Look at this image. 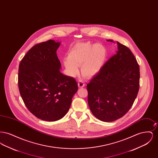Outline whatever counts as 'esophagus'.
Listing matches in <instances>:
<instances>
[{
    "label": "esophagus",
    "instance_id": "esophagus-1",
    "mask_svg": "<svg viewBox=\"0 0 158 158\" xmlns=\"http://www.w3.org/2000/svg\"><path fill=\"white\" fill-rule=\"evenodd\" d=\"M78 86L79 88H83L85 86V83L83 82L82 81H79L78 82Z\"/></svg>",
    "mask_w": 158,
    "mask_h": 158
}]
</instances>
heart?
Here are the masks:
<instances>
[{
    "instance_id": "b5f03b06",
    "label": "heart",
    "mask_w": 158,
    "mask_h": 158,
    "mask_svg": "<svg viewBox=\"0 0 158 158\" xmlns=\"http://www.w3.org/2000/svg\"><path fill=\"white\" fill-rule=\"evenodd\" d=\"M106 57V50L101 44H79L68 53L64 65L71 76L75 77L79 73L78 67L81 66L82 74L90 78L101 70Z\"/></svg>"
}]
</instances>
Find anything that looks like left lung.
I'll list each match as a JSON object with an SVG mask.
<instances>
[{
    "instance_id": "1",
    "label": "left lung",
    "mask_w": 158,
    "mask_h": 158,
    "mask_svg": "<svg viewBox=\"0 0 158 158\" xmlns=\"http://www.w3.org/2000/svg\"><path fill=\"white\" fill-rule=\"evenodd\" d=\"M117 45V53L86 86L91 112L105 122L117 120L127 113L140 86V68L134 54L126 45L118 41Z\"/></svg>"
}]
</instances>
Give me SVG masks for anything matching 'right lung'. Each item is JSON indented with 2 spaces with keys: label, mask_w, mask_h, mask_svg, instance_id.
Returning a JSON list of instances; mask_svg holds the SVG:
<instances>
[{
  "label": "right lung",
  "mask_w": 158,
  "mask_h": 158,
  "mask_svg": "<svg viewBox=\"0 0 158 158\" xmlns=\"http://www.w3.org/2000/svg\"><path fill=\"white\" fill-rule=\"evenodd\" d=\"M60 45L52 40L35 44L19 66L18 87L25 105L36 117L47 121L66 114L78 89L75 78L60 72L56 54Z\"/></svg>",
  "instance_id": "obj_1"
}]
</instances>
